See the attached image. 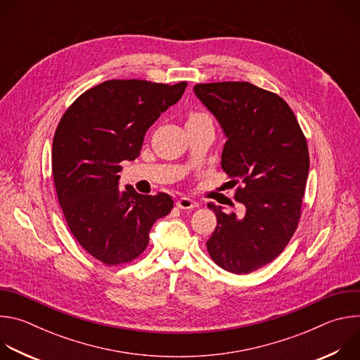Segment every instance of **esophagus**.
Instances as JSON below:
<instances>
[{
	"mask_svg": "<svg viewBox=\"0 0 360 360\" xmlns=\"http://www.w3.org/2000/svg\"><path fill=\"white\" fill-rule=\"evenodd\" d=\"M176 207L179 210H193L198 207V203L191 198H181L176 200Z\"/></svg>",
	"mask_w": 360,
	"mask_h": 360,
	"instance_id": "1",
	"label": "esophagus"
}]
</instances>
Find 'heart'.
I'll return each instance as SVG.
<instances>
[{
  "instance_id": "heart-1",
  "label": "heart",
  "mask_w": 360,
  "mask_h": 360,
  "mask_svg": "<svg viewBox=\"0 0 360 360\" xmlns=\"http://www.w3.org/2000/svg\"><path fill=\"white\" fill-rule=\"evenodd\" d=\"M203 118H210V117L205 115V114H200V112H193V114L189 115L188 121H198V120H203Z\"/></svg>"
}]
</instances>
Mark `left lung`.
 <instances>
[{
    "mask_svg": "<svg viewBox=\"0 0 360 360\" xmlns=\"http://www.w3.org/2000/svg\"><path fill=\"white\" fill-rule=\"evenodd\" d=\"M196 98L226 138L221 165L242 188L245 214L210 202L218 225L207 242L222 269L245 275L272 262L296 231L309 174L304 135L286 102L249 82L196 84Z\"/></svg>",
    "mask_w": 360,
    "mask_h": 360,
    "instance_id": "1",
    "label": "left lung"
}]
</instances>
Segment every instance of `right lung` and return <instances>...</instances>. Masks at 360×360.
Segmentation results:
<instances>
[{
    "mask_svg": "<svg viewBox=\"0 0 360 360\" xmlns=\"http://www.w3.org/2000/svg\"><path fill=\"white\" fill-rule=\"evenodd\" d=\"M186 82L111 79L78 96L53 141L58 202L79 245L105 265L127 264L149 242L152 225L168 215V193L120 188L122 161L139 157L143 136L181 99Z\"/></svg>",
    "mask_w": 360,
    "mask_h": 360,
    "instance_id": "1",
    "label": "right lung"
}]
</instances>
